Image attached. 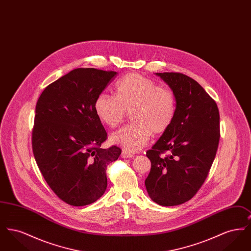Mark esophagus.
Returning a JSON list of instances; mask_svg holds the SVG:
<instances>
[{"label": "esophagus", "instance_id": "34e87169", "mask_svg": "<svg viewBox=\"0 0 251 251\" xmlns=\"http://www.w3.org/2000/svg\"><path fill=\"white\" fill-rule=\"evenodd\" d=\"M121 157L122 158H131V157H133V154H131L130 152H127V151H122V153H121Z\"/></svg>", "mask_w": 251, "mask_h": 251}]
</instances>
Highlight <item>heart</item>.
<instances>
[{"label":"heart","mask_w":251,"mask_h":251,"mask_svg":"<svg viewBox=\"0 0 251 251\" xmlns=\"http://www.w3.org/2000/svg\"><path fill=\"white\" fill-rule=\"evenodd\" d=\"M176 97L166 86L138 73L124 76L117 84V96L101 93L94 109L98 119L109 128L119 126L127 112L133 123L115 131L110 141L127 152H136L148 144L151 133L162 134L176 115Z\"/></svg>","instance_id":"b5f03b06"}]
</instances>
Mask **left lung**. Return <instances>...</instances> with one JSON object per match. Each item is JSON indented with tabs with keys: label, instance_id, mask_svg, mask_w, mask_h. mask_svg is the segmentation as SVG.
I'll list each match as a JSON object with an SVG mask.
<instances>
[{
	"label": "left lung",
	"instance_id": "obj_1",
	"mask_svg": "<svg viewBox=\"0 0 251 251\" xmlns=\"http://www.w3.org/2000/svg\"><path fill=\"white\" fill-rule=\"evenodd\" d=\"M156 75L174 92L177 108L171 126L147 151L151 168L145 185L154 202L176 206L191 200L208 176L219 143V112L194 79L177 72Z\"/></svg>",
	"mask_w": 251,
	"mask_h": 251
}]
</instances>
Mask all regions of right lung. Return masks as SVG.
Instances as JSON below:
<instances>
[{
    "mask_svg": "<svg viewBox=\"0 0 251 251\" xmlns=\"http://www.w3.org/2000/svg\"><path fill=\"white\" fill-rule=\"evenodd\" d=\"M116 72L75 69L48 85L36 106L32 145L49 186L72 206L95 202L107 188L106 167L120 157L101 149L107 133L94 109Z\"/></svg>",
    "mask_w": 251,
    "mask_h": 251,
    "instance_id": "add662e5",
    "label": "right lung"
}]
</instances>
